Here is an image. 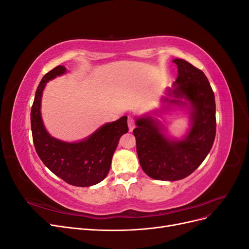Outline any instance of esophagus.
Instances as JSON below:
<instances>
[{
  "mask_svg": "<svg viewBox=\"0 0 249 249\" xmlns=\"http://www.w3.org/2000/svg\"><path fill=\"white\" fill-rule=\"evenodd\" d=\"M127 125H129L130 132H132L135 127V120H134L133 116H129V118H127Z\"/></svg>",
  "mask_w": 249,
  "mask_h": 249,
  "instance_id": "esophagus-1",
  "label": "esophagus"
}]
</instances>
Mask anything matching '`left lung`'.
Instances as JSON below:
<instances>
[{"mask_svg":"<svg viewBox=\"0 0 249 249\" xmlns=\"http://www.w3.org/2000/svg\"><path fill=\"white\" fill-rule=\"evenodd\" d=\"M173 62L178 65V74L172 88L167 90L173 97L162 101L182 107L189 103V132L180 140L169 139L152 116L137 118V127L133 131L142 170L159 180H178L190 176L206 159L216 135L215 96L206 74L184 59H175Z\"/></svg>","mask_w":249,"mask_h":249,"instance_id":"left-lung-1","label":"left lung"}]
</instances>
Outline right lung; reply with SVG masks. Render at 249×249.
Instances as JSON below:
<instances>
[{
	"mask_svg": "<svg viewBox=\"0 0 249 249\" xmlns=\"http://www.w3.org/2000/svg\"><path fill=\"white\" fill-rule=\"evenodd\" d=\"M66 72L58 65L46 73L37 87L31 109V129L36 153L46 166L64 182L72 186L89 187L107 177L113 154L118 141L129 127L126 116L99 127L93 134L79 142H65L52 137L43 125L40 106L47 83Z\"/></svg>",
	"mask_w": 249,
	"mask_h": 249,
	"instance_id": "add662e5",
	"label": "right lung"
}]
</instances>
